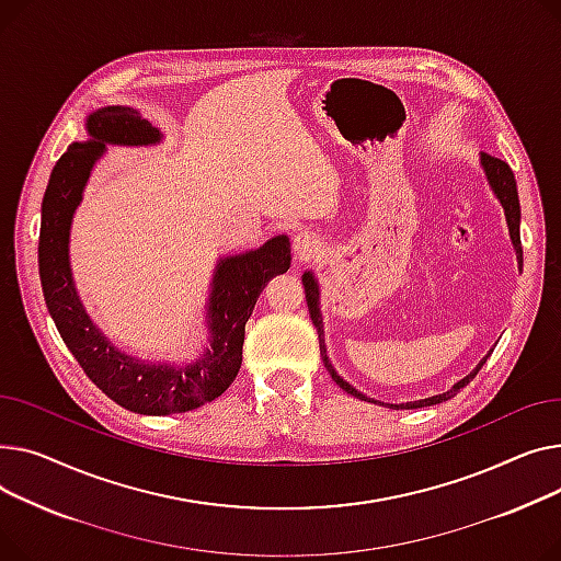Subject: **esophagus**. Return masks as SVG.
<instances>
[{
    "label": "esophagus",
    "instance_id": "obj_1",
    "mask_svg": "<svg viewBox=\"0 0 561 561\" xmlns=\"http://www.w3.org/2000/svg\"><path fill=\"white\" fill-rule=\"evenodd\" d=\"M317 249H319V238L317 233H312V230H301L299 236H294V251L301 257L312 255Z\"/></svg>",
    "mask_w": 561,
    "mask_h": 561
}]
</instances>
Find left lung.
Here are the masks:
<instances>
[{
    "instance_id": "1",
    "label": "left lung",
    "mask_w": 561,
    "mask_h": 561,
    "mask_svg": "<svg viewBox=\"0 0 561 561\" xmlns=\"http://www.w3.org/2000/svg\"><path fill=\"white\" fill-rule=\"evenodd\" d=\"M480 164L482 170L486 174V181L493 190V194H496V199L501 202L503 210H505V219H507V228H510V238H512V244H514V251H516V260H518V267L523 270V249H520V230H518V224H520V206H518V192H516V181H514V174L510 170V164L496 156H489V153H482L480 156ZM304 287H306V301H308V310H310V317H312V323L317 328V335H319V351H321V357H323V367L328 369V374L333 376V380L344 389L348 391L351 397H357L362 401H369V403H376L371 399H367L365 393H359L355 387H351L344 378H340V374L333 369L331 359H328L325 355V342H323V321H321V312H319V283L317 278L312 276V272H306L304 274ZM489 357V355H486ZM486 357L480 359V365L459 382H455L448 391L444 393H437V397H431V399H421V401H410V403H399V405H389L391 410H416V408H431V405H437V403H444L448 399H453L455 393L467 387L476 376L478 371L482 369V365L486 362Z\"/></svg>"
}]
</instances>
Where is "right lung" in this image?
I'll return each mask as SVG.
<instances>
[{
	"label": "right lung",
	"mask_w": 561,
	"mask_h": 561,
	"mask_svg": "<svg viewBox=\"0 0 561 561\" xmlns=\"http://www.w3.org/2000/svg\"><path fill=\"white\" fill-rule=\"evenodd\" d=\"M88 142H72L54 164L38 242V267L49 314L85 376L117 405L138 414H176L202 408L230 387L242 367L244 325L270 278L289 270V238L226 255L215 267L208 299L210 346L187 365H149L115 348L90 321L70 270V228L83 187L106 145H156L160 130L128 106L99 108L85 119Z\"/></svg>",
	"instance_id": "1"
}]
</instances>
